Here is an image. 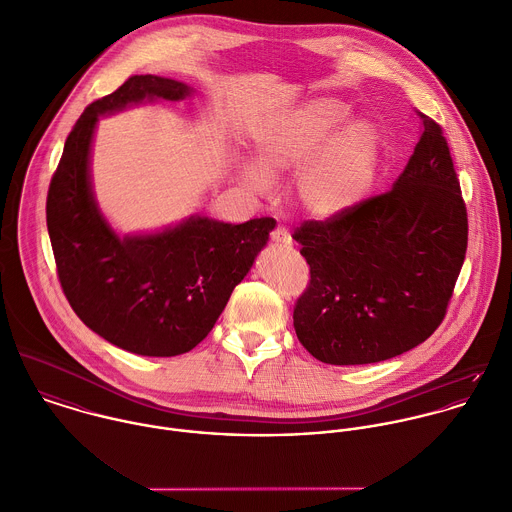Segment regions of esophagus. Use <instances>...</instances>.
<instances>
[{"instance_id": "esophagus-1", "label": "esophagus", "mask_w": 512, "mask_h": 512, "mask_svg": "<svg viewBox=\"0 0 512 512\" xmlns=\"http://www.w3.org/2000/svg\"><path fill=\"white\" fill-rule=\"evenodd\" d=\"M271 241L275 245H291L293 243V237L291 233L283 227V225H277L273 231H271Z\"/></svg>"}]
</instances>
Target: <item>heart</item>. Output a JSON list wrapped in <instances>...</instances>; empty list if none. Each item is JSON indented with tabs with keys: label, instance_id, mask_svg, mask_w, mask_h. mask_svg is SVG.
<instances>
[{
	"label": "heart",
	"instance_id": "obj_1",
	"mask_svg": "<svg viewBox=\"0 0 512 512\" xmlns=\"http://www.w3.org/2000/svg\"><path fill=\"white\" fill-rule=\"evenodd\" d=\"M352 118L348 104L312 99L253 132L255 168L243 166L241 180L263 190L266 180L297 172L295 196L314 219H334L372 194L382 164L384 136L368 120Z\"/></svg>",
	"mask_w": 512,
	"mask_h": 512
}]
</instances>
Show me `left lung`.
Here are the masks:
<instances>
[{
	"label": "left lung",
	"mask_w": 512,
	"mask_h": 512,
	"mask_svg": "<svg viewBox=\"0 0 512 512\" xmlns=\"http://www.w3.org/2000/svg\"><path fill=\"white\" fill-rule=\"evenodd\" d=\"M417 114L419 142L390 192L293 233L310 267L293 324L324 364L390 360L445 318L467 251V207L441 126Z\"/></svg>",
	"instance_id": "1"
}]
</instances>
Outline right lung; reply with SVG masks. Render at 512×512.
I'll use <instances>...</instances> for the list:
<instances>
[{"label":"right lung","mask_w":512,"mask_h":512,"mask_svg":"<svg viewBox=\"0 0 512 512\" xmlns=\"http://www.w3.org/2000/svg\"><path fill=\"white\" fill-rule=\"evenodd\" d=\"M192 89L134 75L89 104L67 136L47 194V229L63 293L110 344L140 356L196 348L275 229L273 217L239 225L194 215L176 227L120 237L91 186V144L101 114L144 101H182Z\"/></svg>","instance_id":"obj_1"}]
</instances>
